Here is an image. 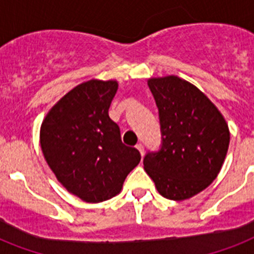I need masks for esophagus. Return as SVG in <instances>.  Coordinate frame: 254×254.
<instances>
[{
	"label": "esophagus",
	"instance_id": "34e87169",
	"mask_svg": "<svg viewBox=\"0 0 254 254\" xmlns=\"http://www.w3.org/2000/svg\"><path fill=\"white\" fill-rule=\"evenodd\" d=\"M135 147H137L138 151L141 152V155L143 156V154H145V148H143V145H142V143H137V145H135Z\"/></svg>",
	"mask_w": 254,
	"mask_h": 254
}]
</instances>
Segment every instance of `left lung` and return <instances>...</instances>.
Returning <instances> with one entry per match:
<instances>
[{"mask_svg":"<svg viewBox=\"0 0 254 254\" xmlns=\"http://www.w3.org/2000/svg\"><path fill=\"white\" fill-rule=\"evenodd\" d=\"M159 109L163 143L143 168L164 198L184 201L205 190L222 170L230 129L216 106L177 75L148 78Z\"/></svg>","mask_w":254,"mask_h":254,"instance_id":"obj_1","label":"left lung"}]
</instances>
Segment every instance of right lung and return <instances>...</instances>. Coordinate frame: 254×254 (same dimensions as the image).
<instances>
[{"label":"right lung","instance_id":"obj_1","mask_svg":"<svg viewBox=\"0 0 254 254\" xmlns=\"http://www.w3.org/2000/svg\"><path fill=\"white\" fill-rule=\"evenodd\" d=\"M119 88L115 79H90L64 95L40 127L44 159L59 183L84 202L117 195L141 154L121 142L120 127L108 115Z\"/></svg>","mask_w":254,"mask_h":254}]
</instances>
